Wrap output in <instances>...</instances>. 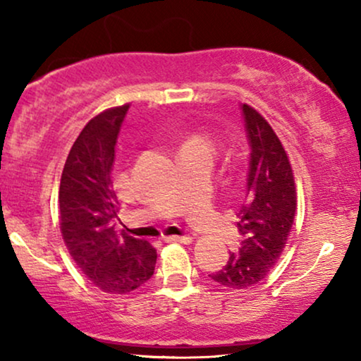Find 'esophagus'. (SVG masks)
I'll return each mask as SVG.
<instances>
[{
	"label": "esophagus",
	"instance_id": "esophagus-1",
	"mask_svg": "<svg viewBox=\"0 0 361 361\" xmlns=\"http://www.w3.org/2000/svg\"><path fill=\"white\" fill-rule=\"evenodd\" d=\"M164 241L167 243H184V245H189L192 243V238L190 236H177V235H172V236H164Z\"/></svg>",
	"mask_w": 361,
	"mask_h": 361
}]
</instances>
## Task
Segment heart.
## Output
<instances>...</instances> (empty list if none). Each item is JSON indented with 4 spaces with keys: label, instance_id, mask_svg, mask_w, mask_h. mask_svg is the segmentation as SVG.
I'll return each mask as SVG.
<instances>
[{
    "label": "heart",
    "instance_id": "heart-1",
    "mask_svg": "<svg viewBox=\"0 0 361 361\" xmlns=\"http://www.w3.org/2000/svg\"><path fill=\"white\" fill-rule=\"evenodd\" d=\"M194 149H209L212 151V142L209 137L202 136V135H190L182 145L180 152H187V151H194Z\"/></svg>",
    "mask_w": 361,
    "mask_h": 361
}]
</instances>
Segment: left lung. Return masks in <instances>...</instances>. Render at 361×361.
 Returning <instances> with one entry per match:
<instances>
[{"instance_id": "8db88e82", "label": "left lung", "mask_w": 361, "mask_h": 361, "mask_svg": "<svg viewBox=\"0 0 361 361\" xmlns=\"http://www.w3.org/2000/svg\"><path fill=\"white\" fill-rule=\"evenodd\" d=\"M251 146L246 197L236 212L243 240L238 253L210 278L226 289H248L263 281L288 243L298 192L288 152L273 128L253 106L241 105Z\"/></svg>"}]
</instances>
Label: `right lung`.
I'll return each instance as SVG.
<instances>
[{
	"label": "right lung",
	"instance_id": "right-lung-1",
	"mask_svg": "<svg viewBox=\"0 0 361 361\" xmlns=\"http://www.w3.org/2000/svg\"><path fill=\"white\" fill-rule=\"evenodd\" d=\"M130 105L113 106L87 123L68 152L59 189L63 243L88 281L108 294H130L154 273L156 250L118 233L113 190L115 146Z\"/></svg>",
	"mask_w": 361,
	"mask_h": 361
}]
</instances>
